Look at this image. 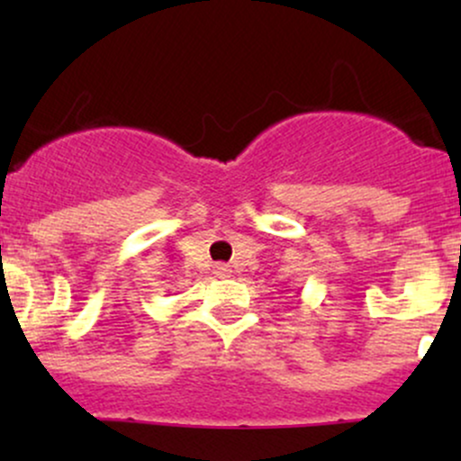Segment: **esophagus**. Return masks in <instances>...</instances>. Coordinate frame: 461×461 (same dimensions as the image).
Segmentation results:
<instances>
[{
	"label": "esophagus",
	"instance_id": "obj_1",
	"mask_svg": "<svg viewBox=\"0 0 461 461\" xmlns=\"http://www.w3.org/2000/svg\"><path fill=\"white\" fill-rule=\"evenodd\" d=\"M231 268L227 267V264H214V275H219V277H230Z\"/></svg>",
	"mask_w": 461,
	"mask_h": 461
}]
</instances>
